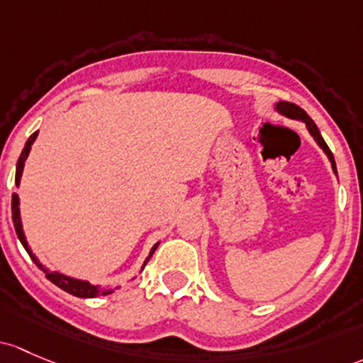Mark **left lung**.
Listing matches in <instances>:
<instances>
[{"label":"left lung","instance_id":"8db88e82","mask_svg":"<svg viewBox=\"0 0 363 363\" xmlns=\"http://www.w3.org/2000/svg\"><path fill=\"white\" fill-rule=\"evenodd\" d=\"M274 111H277L278 114H281V116L289 118V120H297V121H303V123H306V128H308V132H310V135L315 139V143L318 144L320 150L325 152L327 158H329V162H330V165H333V172L337 175V169H335V160H334L333 151L329 150V146H327L325 140H323L318 127H316L315 121L308 116V113L304 111V109H301L299 106L292 104V102H285V101H278L277 104H274Z\"/></svg>","mask_w":363,"mask_h":363}]
</instances>
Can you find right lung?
I'll list each match as a JSON object with an SVG mask.
<instances>
[{"mask_svg": "<svg viewBox=\"0 0 363 363\" xmlns=\"http://www.w3.org/2000/svg\"><path fill=\"white\" fill-rule=\"evenodd\" d=\"M38 137V132H34L33 135L29 137L28 143H26L24 150H22L21 156H18V162H17V170H15V186L18 188V184H21V177H22V172H24V163L26 160H28L29 156V151H30V146L34 144V140H36ZM11 219H13V226H15V231H17V236L18 240H21V243L24 245V249L28 254L30 255V259H33L34 264L38 266V268L41 269L45 274H47L48 280L52 281V284H55L57 287L62 289V291L72 294V296L76 297H85V299H89V297H99V296H108V294L114 292V289L116 287H101V285H91L90 281L86 280H79V278H72V277H67V274H62L59 272H52V269H48L47 266L41 264L40 259L34 255V252L30 250L28 240H26V235H24V230H22V219H21V200H18V194L13 193L11 194ZM160 245L158 243H155L152 245V249L150 252V257L152 255V252L156 250V247ZM147 257V259H150ZM146 259V261H147ZM146 261H144V266H146ZM143 266V268H144Z\"/></svg>", "mask_w": 363, "mask_h": 363, "instance_id": "add662e5", "label": "right lung"}]
</instances>
